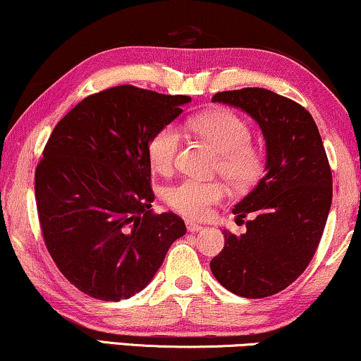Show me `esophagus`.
<instances>
[{
    "mask_svg": "<svg viewBox=\"0 0 361 361\" xmlns=\"http://www.w3.org/2000/svg\"><path fill=\"white\" fill-rule=\"evenodd\" d=\"M185 225H187V230H189V231H202V230H204V226L195 224V221H192V220H187Z\"/></svg>",
    "mask_w": 361,
    "mask_h": 361,
    "instance_id": "34e87169",
    "label": "esophagus"
}]
</instances>
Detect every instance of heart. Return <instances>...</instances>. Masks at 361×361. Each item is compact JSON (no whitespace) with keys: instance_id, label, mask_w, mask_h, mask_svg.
<instances>
[{"instance_id":"heart-1","label":"heart","mask_w":361,"mask_h":361,"mask_svg":"<svg viewBox=\"0 0 361 361\" xmlns=\"http://www.w3.org/2000/svg\"><path fill=\"white\" fill-rule=\"evenodd\" d=\"M190 130L209 141L219 152V171L235 187L245 189L253 184L263 169L259 151L250 145L251 131L238 115L230 110H212L195 116L189 123ZM180 135L174 125L161 128L147 145L152 169L167 174L176 164ZM228 194L225 184L219 180L184 179L167 187L166 204L172 210L192 219H204L212 205L219 204Z\"/></svg>"}]
</instances>
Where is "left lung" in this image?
<instances>
[{"label": "left lung", "mask_w": 361, "mask_h": 361, "mask_svg": "<svg viewBox=\"0 0 361 361\" xmlns=\"http://www.w3.org/2000/svg\"><path fill=\"white\" fill-rule=\"evenodd\" d=\"M212 102L240 108L264 136V174L235 205L243 235L224 230L225 246L210 261L215 279L241 298L261 299L293 284L317 250L332 205V172L310 113L264 88L215 93Z\"/></svg>", "instance_id": "obj_1"}]
</instances>
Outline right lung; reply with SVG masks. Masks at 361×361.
Segmentation results:
<instances>
[{
	"instance_id": "add662e5",
	"label": "right lung",
	"mask_w": 361,
	"mask_h": 361,
	"mask_svg": "<svg viewBox=\"0 0 361 361\" xmlns=\"http://www.w3.org/2000/svg\"><path fill=\"white\" fill-rule=\"evenodd\" d=\"M189 102L120 85L87 97L54 128L36 169L37 214L54 263L82 293L130 299L185 235L176 214H152L147 145Z\"/></svg>"
}]
</instances>
